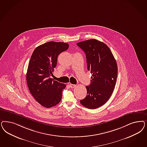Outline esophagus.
<instances>
[{
	"label": "esophagus",
	"instance_id": "esophagus-1",
	"mask_svg": "<svg viewBox=\"0 0 147 147\" xmlns=\"http://www.w3.org/2000/svg\"><path fill=\"white\" fill-rule=\"evenodd\" d=\"M69 85H70V86L71 87V88H75L76 86V85L73 84H70Z\"/></svg>",
	"mask_w": 147,
	"mask_h": 147
}]
</instances>
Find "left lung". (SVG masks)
<instances>
[{"label": "left lung", "mask_w": 147, "mask_h": 147, "mask_svg": "<svg viewBox=\"0 0 147 147\" xmlns=\"http://www.w3.org/2000/svg\"><path fill=\"white\" fill-rule=\"evenodd\" d=\"M86 55L88 70L92 74L86 86V96L80 100L88 109H96L105 104L113 92L118 72L116 61L109 47L103 42L89 39L77 43Z\"/></svg>", "instance_id": "1"}]
</instances>
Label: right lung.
I'll list each match as a JSON object with an SVG mask.
<instances>
[{"label":"right lung","mask_w":147,"mask_h":147,"mask_svg":"<svg viewBox=\"0 0 147 147\" xmlns=\"http://www.w3.org/2000/svg\"><path fill=\"white\" fill-rule=\"evenodd\" d=\"M68 48L67 43L49 42L36 47L30 58L26 73L28 89L34 98L47 108L62 100L66 85L53 81L50 76L57 65L58 56Z\"/></svg>","instance_id":"add662e5"}]
</instances>
